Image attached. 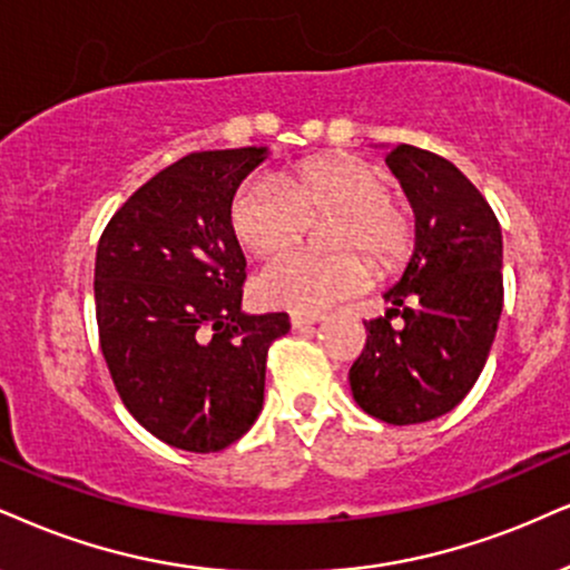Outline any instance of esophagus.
I'll use <instances>...</instances> for the list:
<instances>
[{
  "mask_svg": "<svg viewBox=\"0 0 570 570\" xmlns=\"http://www.w3.org/2000/svg\"><path fill=\"white\" fill-rule=\"evenodd\" d=\"M322 320H325V317H320V314H293L291 325H293V330H301V327H308V325H320Z\"/></svg>",
  "mask_w": 570,
  "mask_h": 570,
  "instance_id": "34e87169",
  "label": "esophagus"
}]
</instances>
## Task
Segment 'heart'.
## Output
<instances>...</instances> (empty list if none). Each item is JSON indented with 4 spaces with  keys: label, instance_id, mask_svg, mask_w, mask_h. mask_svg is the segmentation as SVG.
<instances>
[{
    "label": "heart",
    "instance_id": "b5f03b06",
    "mask_svg": "<svg viewBox=\"0 0 570 570\" xmlns=\"http://www.w3.org/2000/svg\"><path fill=\"white\" fill-rule=\"evenodd\" d=\"M335 216L327 232L330 248L346 250L314 256L283 253L258 272L256 296L264 306L296 314L325 312L370 285L362 250L383 269L402 264L412 248V219L391 198V181L377 166L354 156L301 160L283 177H250L232 198V232L256 256L293 248L308 224Z\"/></svg>",
    "mask_w": 570,
    "mask_h": 570
}]
</instances>
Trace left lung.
<instances>
[{
  "mask_svg": "<svg viewBox=\"0 0 570 570\" xmlns=\"http://www.w3.org/2000/svg\"><path fill=\"white\" fill-rule=\"evenodd\" d=\"M414 208V253L364 322L351 364L356 404L389 425L452 412L479 381L502 314V229L487 198L446 158L396 145L385 158ZM399 318V323H393Z\"/></svg>",
  "mask_w": 570,
  "mask_h": 570,
  "instance_id": "left-lung-1",
  "label": "left lung"
}]
</instances>
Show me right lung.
<instances>
[{"instance_id":"1","label":"right lung","mask_w":570,"mask_h":570,"mask_svg":"<svg viewBox=\"0 0 570 570\" xmlns=\"http://www.w3.org/2000/svg\"><path fill=\"white\" fill-rule=\"evenodd\" d=\"M266 147L189 153L116 210L97 243L100 348L126 410L185 452H222L264 404L285 312L245 314L229 208Z\"/></svg>"}]
</instances>
